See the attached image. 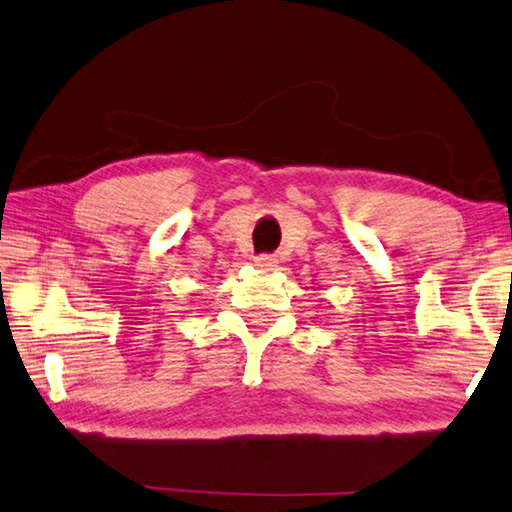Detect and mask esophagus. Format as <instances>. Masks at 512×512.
<instances>
[{"label": "esophagus", "instance_id": "obj_1", "mask_svg": "<svg viewBox=\"0 0 512 512\" xmlns=\"http://www.w3.org/2000/svg\"><path fill=\"white\" fill-rule=\"evenodd\" d=\"M256 265L260 269H271V267L276 265V258L271 256V254H260V256H256Z\"/></svg>", "mask_w": 512, "mask_h": 512}]
</instances>
